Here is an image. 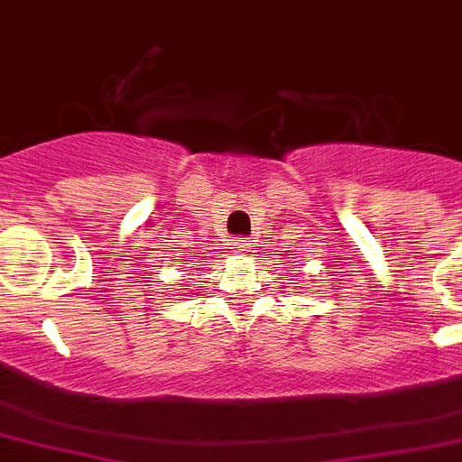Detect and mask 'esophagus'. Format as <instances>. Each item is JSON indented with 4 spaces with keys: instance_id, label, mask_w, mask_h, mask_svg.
Masks as SVG:
<instances>
[{
    "instance_id": "esophagus-1",
    "label": "esophagus",
    "mask_w": 462,
    "mask_h": 462,
    "mask_svg": "<svg viewBox=\"0 0 462 462\" xmlns=\"http://www.w3.org/2000/svg\"><path fill=\"white\" fill-rule=\"evenodd\" d=\"M232 249L237 251V254H244V251H249V239H246V237H235V239H232Z\"/></svg>"
}]
</instances>
